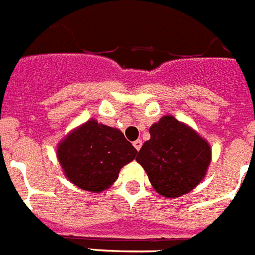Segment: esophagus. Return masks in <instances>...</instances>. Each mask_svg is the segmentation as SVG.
Segmentation results:
<instances>
[{"instance_id": "obj_1", "label": "esophagus", "mask_w": 255, "mask_h": 255, "mask_svg": "<svg viewBox=\"0 0 255 255\" xmlns=\"http://www.w3.org/2000/svg\"><path fill=\"white\" fill-rule=\"evenodd\" d=\"M132 145H134V148L139 152V149L141 148V145H143V141L140 140V139H138V140H135L134 143H132Z\"/></svg>"}]
</instances>
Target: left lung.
<instances>
[{
  "label": "left lung",
  "mask_w": 255,
  "mask_h": 255,
  "mask_svg": "<svg viewBox=\"0 0 255 255\" xmlns=\"http://www.w3.org/2000/svg\"><path fill=\"white\" fill-rule=\"evenodd\" d=\"M136 162L159 195L179 198L188 194L206 177L212 161L208 141L191 126L171 115L161 117L149 129Z\"/></svg>",
  "instance_id": "8db88e82"
}]
</instances>
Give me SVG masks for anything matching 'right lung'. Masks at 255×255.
I'll list each match as a JSON object with an SVG mask.
<instances>
[{
	"instance_id": "1",
	"label": "right lung",
	"mask_w": 255,
	"mask_h": 255,
	"mask_svg": "<svg viewBox=\"0 0 255 255\" xmlns=\"http://www.w3.org/2000/svg\"><path fill=\"white\" fill-rule=\"evenodd\" d=\"M56 153L70 182L83 190L102 193L114 185L121 168L138 150L120 130L91 119L61 139Z\"/></svg>"
}]
</instances>
